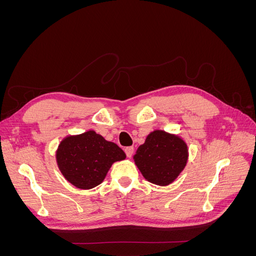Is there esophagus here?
<instances>
[{
    "mask_svg": "<svg viewBox=\"0 0 256 256\" xmlns=\"http://www.w3.org/2000/svg\"><path fill=\"white\" fill-rule=\"evenodd\" d=\"M134 152V148L132 146H129V147H126V148H125L126 156H127L128 158H131V157H132Z\"/></svg>",
    "mask_w": 256,
    "mask_h": 256,
    "instance_id": "obj_1",
    "label": "esophagus"
}]
</instances>
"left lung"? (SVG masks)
<instances>
[{"label":"left lung","mask_w":256,"mask_h":256,"mask_svg":"<svg viewBox=\"0 0 256 256\" xmlns=\"http://www.w3.org/2000/svg\"><path fill=\"white\" fill-rule=\"evenodd\" d=\"M134 159L145 180L166 186L173 182L186 166L188 147L180 136L154 130L138 147Z\"/></svg>","instance_id":"left-lung-1"}]
</instances>
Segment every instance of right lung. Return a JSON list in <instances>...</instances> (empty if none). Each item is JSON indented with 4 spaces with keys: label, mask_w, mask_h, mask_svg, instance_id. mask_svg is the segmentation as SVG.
Returning a JSON list of instances; mask_svg holds the SVG:
<instances>
[{
    "label": "right lung",
    "mask_w": 256,
    "mask_h": 256,
    "mask_svg": "<svg viewBox=\"0 0 256 256\" xmlns=\"http://www.w3.org/2000/svg\"><path fill=\"white\" fill-rule=\"evenodd\" d=\"M125 158L120 147L92 130L66 136L56 150L60 171L79 189H92L102 184L114 162Z\"/></svg>",
    "instance_id": "add662e5"
}]
</instances>
